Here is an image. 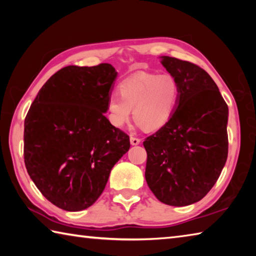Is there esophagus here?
<instances>
[{"instance_id": "1", "label": "esophagus", "mask_w": 256, "mask_h": 256, "mask_svg": "<svg viewBox=\"0 0 256 256\" xmlns=\"http://www.w3.org/2000/svg\"><path fill=\"white\" fill-rule=\"evenodd\" d=\"M130 140H131V144L132 146H138L141 142L140 138H136V136H131V138H130Z\"/></svg>"}]
</instances>
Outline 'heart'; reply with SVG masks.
<instances>
[{
	"instance_id": "1",
	"label": "heart",
	"mask_w": 256,
	"mask_h": 256,
	"mask_svg": "<svg viewBox=\"0 0 256 256\" xmlns=\"http://www.w3.org/2000/svg\"><path fill=\"white\" fill-rule=\"evenodd\" d=\"M120 96L110 94L106 102L110 122L123 128L134 116L146 128H162L172 118L180 99V88L172 74L138 73L118 84Z\"/></svg>"
}]
</instances>
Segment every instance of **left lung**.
Returning a JSON list of instances; mask_svg holds the SVG:
<instances>
[{
    "instance_id": "left-lung-1",
    "label": "left lung",
    "mask_w": 256,
    "mask_h": 256,
    "mask_svg": "<svg viewBox=\"0 0 256 256\" xmlns=\"http://www.w3.org/2000/svg\"><path fill=\"white\" fill-rule=\"evenodd\" d=\"M180 88L168 122L144 142L146 180L160 202L184 206L214 188L228 156V106L208 73L194 63L162 56Z\"/></svg>"
}]
</instances>
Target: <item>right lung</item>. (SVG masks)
<instances>
[{
	"instance_id": "right-lung-1",
	"label": "right lung",
	"mask_w": 256,
	"mask_h": 256,
	"mask_svg": "<svg viewBox=\"0 0 256 256\" xmlns=\"http://www.w3.org/2000/svg\"><path fill=\"white\" fill-rule=\"evenodd\" d=\"M116 76L108 63L60 68L42 86L26 116V168L60 209L92 206L112 168L130 149V136L104 114Z\"/></svg>"
}]
</instances>
